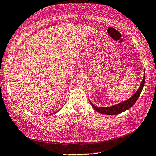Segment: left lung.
Listing matches in <instances>:
<instances>
[{
  "label": "left lung",
  "instance_id": "1",
  "mask_svg": "<svg viewBox=\"0 0 156 156\" xmlns=\"http://www.w3.org/2000/svg\"><path fill=\"white\" fill-rule=\"evenodd\" d=\"M145 83V72L144 73V76L141 83L140 84L139 88L133 95L130 97L129 98L124 100V101L120 102L119 104H115L109 107H97L94 105L91 101H89L91 103L92 107L94 108L95 111H97L98 113L109 115H114L121 113L125 111H126L128 109L132 107L134 104L136 102L138 98L139 97L140 93H141L142 90L143 89L144 85Z\"/></svg>",
  "mask_w": 156,
  "mask_h": 156
}]
</instances>
